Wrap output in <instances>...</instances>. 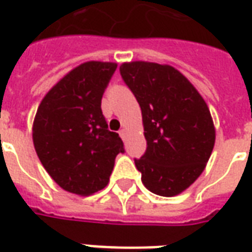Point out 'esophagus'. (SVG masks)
Listing matches in <instances>:
<instances>
[{"mask_svg": "<svg viewBox=\"0 0 252 252\" xmlns=\"http://www.w3.org/2000/svg\"><path fill=\"white\" fill-rule=\"evenodd\" d=\"M119 133H120L121 139H126V129H124V128H123V129H120V132H119Z\"/></svg>", "mask_w": 252, "mask_h": 252, "instance_id": "obj_1", "label": "esophagus"}]
</instances>
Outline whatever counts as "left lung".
I'll use <instances>...</instances> for the list:
<instances>
[{
    "label": "left lung",
    "instance_id": "obj_1",
    "mask_svg": "<svg viewBox=\"0 0 252 252\" xmlns=\"http://www.w3.org/2000/svg\"><path fill=\"white\" fill-rule=\"evenodd\" d=\"M120 74L142 109L147 150L135 164L143 185L163 197L180 194L211 158L216 131L209 108L173 66L126 62Z\"/></svg>",
    "mask_w": 252,
    "mask_h": 252
}]
</instances>
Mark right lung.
I'll return each instance as SVG.
<instances>
[{
    "label": "right lung",
    "mask_w": 252,
    "mask_h": 252,
    "mask_svg": "<svg viewBox=\"0 0 252 252\" xmlns=\"http://www.w3.org/2000/svg\"><path fill=\"white\" fill-rule=\"evenodd\" d=\"M117 63L79 64L51 88L36 112L32 139L52 180L66 191L90 195L104 189L124 144L110 132L101 99Z\"/></svg>",
    "instance_id": "1"
}]
</instances>
